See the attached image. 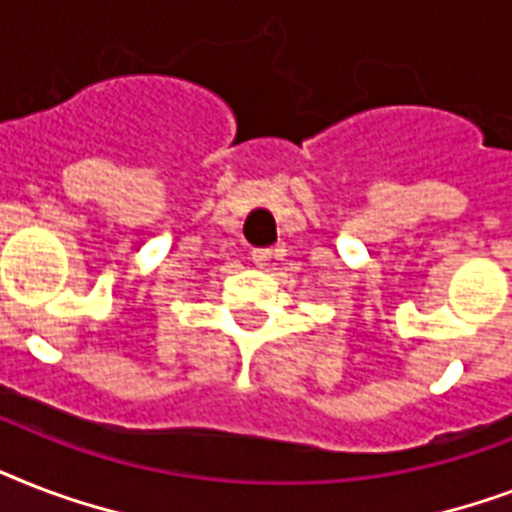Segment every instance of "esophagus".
Segmentation results:
<instances>
[{"label": "esophagus", "mask_w": 512, "mask_h": 512, "mask_svg": "<svg viewBox=\"0 0 512 512\" xmlns=\"http://www.w3.org/2000/svg\"><path fill=\"white\" fill-rule=\"evenodd\" d=\"M273 260V249H252V263L257 268H268Z\"/></svg>", "instance_id": "obj_1"}]
</instances>
